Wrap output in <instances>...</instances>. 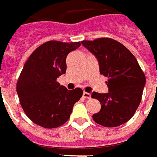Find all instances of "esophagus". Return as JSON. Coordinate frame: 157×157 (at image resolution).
<instances>
[{
    "mask_svg": "<svg viewBox=\"0 0 157 157\" xmlns=\"http://www.w3.org/2000/svg\"><path fill=\"white\" fill-rule=\"evenodd\" d=\"M83 96L84 99H90V98H91V94H90V93H87V92H85V91L83 92Z\"/></svg>",
    "mask_w": 157,
    "mask_h": 157,
    "instance_id": "obj_1",
    "label": "esophagus"
}]
</instances>
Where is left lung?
<instances>
[{"instance_id":"obj_1","label":"left lung","mask_w":157,"mask_h":157,"mask_svg":"<svg viewBox=\"0 0 157 157\" xmlns=\"http://www.w3.org/2000/svg\"><path fill=\"white\" fill-rule=\"evenodd\" d=\"M81 43L98 59L99 73L109 78V92H93L101 109L93 115L97 124L116 127L130 121L139 106L146 76L136 58L121 42L112 38L82 41Z\"/></svg>"}]
</instances>
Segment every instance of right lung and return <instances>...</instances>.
<instances>
[{
	"label": "right lung",
	"mask_w": 157,
	"mask_h": 157,
	"mask_svg": "<svg viewBox=\"0 0 157 157\" xmlns=\"http://www.w3.org/2000/svg\"><path fill=\"white\" fill-rule=\"evenodd\" d=\"M81 42L49 41L39 46L24 64L17 92L21 107L31 121L47 129L67 122L83 90H67L57 82L66 73V58Z\"/></svg>",
	"instance_id": "obj_1"
}]
</instances>
